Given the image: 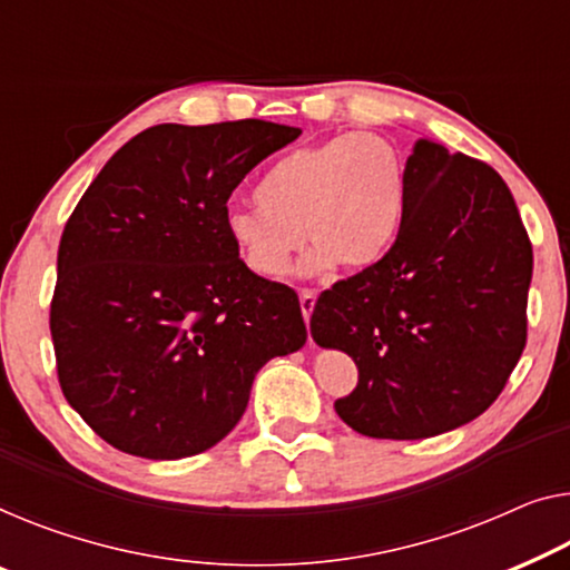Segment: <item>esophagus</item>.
Instances as JSON below:
<instances>
[{
	"label": "esophagus",
	"instance_id": "esophagus-1",
	"mask_svg": "<svg viewBox=\"0 0 570 570\" xmlns=\"http://www.w3.org/2000/svg\"><path fill=\"white\" fill-rule=\"evenodd\" d=\"M314 302H317V292H314V288H302V292H299V307H302L304 320L312 317Z\"/></svg>",
	"mask_w": 570,
	"mask_h": 570
}]
</instances>
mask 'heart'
<instances>
[{
  "label": "heart",
  "mask_w": 570,
  "mask_h": 570,
  "mask_svg": "<svg viewBox=\"0 0 570 570\" xmlns=\"http://www.w3.org/2000/svg\"><path fill=\"white\" fill-rule=\"evenodd\" d=\"M406 168L399 150L373 132L337 135L288 153L258 184V202H233L225 233L261 276H282L304 235L307 271L366 268L402 227Z\"/></svg>",
  "instance_id": "obj_1"
}]
</instances>
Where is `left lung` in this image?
<instances>
[{
  "instance_id": "1",
  "label": "left lung",
  "mask_w": 570,
  "mask_h": 570,
  "mask_svg": "<svg viewBox=\"0 0 570 570\" xmlns=\"http://www.w3.org/2000/svg\"><path fill=\"white\" fill-rule=\"evenodd\" d=\"M406 207L384 258L320 294L312 337L358 366L337 399L347 428L381 440L455 430L502 394L528 343L532 243L504 178L417 140Z\"/></svg>"
}]
</instances>
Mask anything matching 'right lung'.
Returning <instances> with one entry per match:
<instances>
[{"label": "right lung", "mask_w": 570, "mask_h": 570, "mask_svg": "<svg viewBox=\"0 0 570 570\" xmlns=\"http://www.w3.org/2000/svg\"><path fill=\"white\" fill-rule=\"evenodd\" d=\"M299 135L266 120L148 127L76 204L50 337L66 402L105 443L197 455L240 422L256 373L304 345L299 296L253 274L225 233L235 186Z\"/></svg>", "instance_id": "1"}]
</instances>
